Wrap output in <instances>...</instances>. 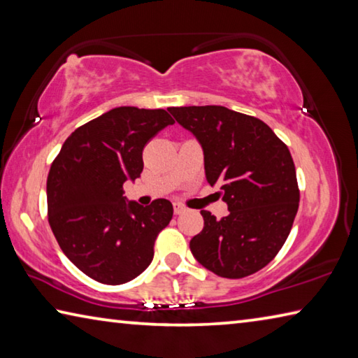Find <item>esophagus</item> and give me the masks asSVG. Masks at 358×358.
<instances>
[{"label":"esophagus","mask_w":358,"mask_h":358,"mask_svg":"<svg viewBox=\"0 0 358 358\" xmlns=\"http://www.w3.org/2000/svg\"><path fill=\"white\" fill-rule=\"evenodd\" d=\"M183 211H185L183 205H180V203H177V202L173 203V213H175V215H181V213H183Z\"/></svg>","instance_id":"1"}]
</instances>
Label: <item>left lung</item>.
Masks as SVG:
<instances>
[{
	"label": "left lung",
	"mask_w": 358,
	"mask_h": 358,
	"mask_svg": "<svg viewBox=\"0 0 358 358\" xmlns=\"http://www.w3.org/2000/svg\"><path fill=\"white\" fill-rule=\"evenodd\" d=\"M203 151L205 177L220 186L229 215L202 210L192 256L215 275L250 276L273 260L287 240L300 192L289 148L259 118L222 106L171 107Z\"/></svg>",
	"instance_id": "left-lung-1"
}]
</instances>
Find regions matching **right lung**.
Returning a JSON list of instances; mask_svg holds the SVG:
<instances>
[{
  "label": "right lung",
  "instance_id": "1",
  "mask_svg": "<svg viewBox=\"0 0 358 358\" xmlns=\"http://www.w3.org/2000/svg\"><path fill=\"white\" fill-rule=\"evenodd\" d=\"M173 123L162 108H112L72 132L53 161L48 222L64 256L94 281L128 282L153 260L173 207L167 199L128 201L123 183L141 177L145 143Z\"/></svg>",
  "mask_w": 358,
  "mask_h": 358
}]
</instances>
